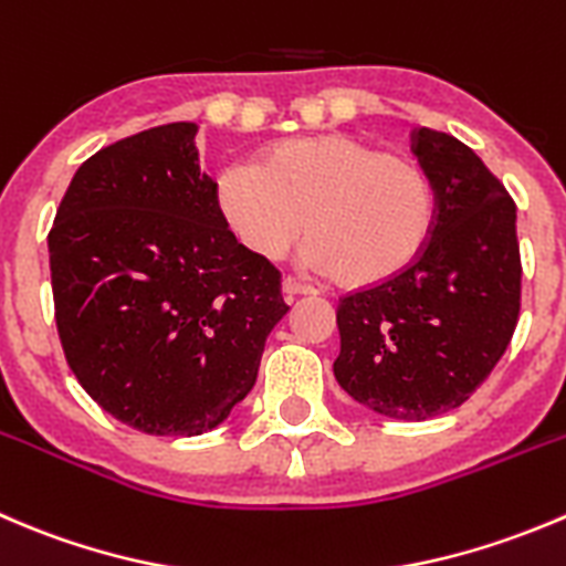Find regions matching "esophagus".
Returning <instances> with one entry per match:
<instances>
[{
    "mask_svg": "<svg viewBox=\"0 0 566 566\" xmlns=\"http://www.w3.org/2000/svg\"><path fill=\"white\" fill-rule=\"evenodd\" d=\"M282 290H284V293H287V295H315V293H317L315 287H310V284L301 282V279H295V276L284 279Z\"/></svg>",
    "mask_w": 566,
    "mask_h": 566,
    "instance_id": "34e87169",
    "label": "esophagus"
}]
</instances>
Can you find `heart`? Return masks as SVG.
<instances>
[{
  "label": "heart",
  "instance_id": "1",
  "mask_svg": "<svg viewBox=\"0 0 566 566\" xmlns=\"http://www.w3.org/2000/svg\"><path fill=\"white\" fill-rule=\"evenodd\" d=\"M218 205L251 254L279 260L304 232L306 262L354 287L406 271L437 223L429 174L348 135L290 140L256 166L227 168Z\"/></svg>",
  "mask_w": 566,
  "mask_h": 566
}]
</instances>
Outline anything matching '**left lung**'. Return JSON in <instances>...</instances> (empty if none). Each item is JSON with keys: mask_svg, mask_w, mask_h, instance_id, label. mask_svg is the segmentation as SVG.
I'll return each instance as SVG.
<instances>
[{"mask_svg": "<svg viewBox=\"0 0 566 566\" xmlns=\"http://www.w3.org/2000/svg\"><path fill=\"white\" fill-rule=\"evenodd\" d=\"M411 149L437 193L422 254L337 304L339 387L395 420L462 406L506 354L520 321L517 205L470 146L420 126Z\"/></svg>", "mask_w": 566, "mask_h": 566, "instance_id": "left-lung-1", "label": "left lung"}]
</instances>
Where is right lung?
<instances>
[{"mask_svg": "<svg viewBox=\"0 0 566 566\" xmlns=\"http://www.w3.org/2000/svg\"><path fill=\"white\" fill-rule=\"evenodd\" d=\"M196 129L163 124L87 157L49 232L65 361L107 415L155 437L227 420L290 310L279 268L229 229Z\"/></svg>", "mask_w": 566, "mask_h": 566, "instance_id": "add662e5", "label": "right lung"}]
</instances>
